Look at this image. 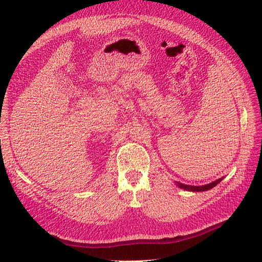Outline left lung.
<instances>
[{
	"label": "left lung",
	"mask_w": 262,
	"mask_h": 262,
	"mask_svg": "<svg viewBox=\"0 0 262 262\" xmlns=\"http://www.w3.org/2000/svg\"><path fill=\"white\" fill-rule=\"evenodd\" d=\"M221 181H222V179H219V180L209 183V185H205V186H187V185H182V183H178V186L182 189H186V190H189V191H206V190H209V189H211V188H214L217 183H220Z\"/></svg>",
	"instance_id": "left-lung-1"
}]
</instances>
